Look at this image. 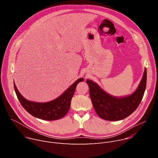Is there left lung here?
Instances as JSON below:
<instances>
[{
    "label": "left lung",
    "instance_id": "obj_1",
    "mask_svg": "<svg viewBox=\"0 0 158 158\" xmlns=\"http://www.w3.org/2000/svg\"><path fill=\"white\" fill-rule=\"evenodd\" d=\"M147 71L144 69L138 87L132 94L117 98L105 92L96 82L86 80L89 94L97 114L107 121H119L131 115L139 105L146 87Z\"/></svg>",
    "mask_w": 158,
    "mask_h": 158
}]
</instances>
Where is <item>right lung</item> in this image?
I'll list each match as a JSON object with an SVG mask.
<instances>
[{"instance_id":"1","label":"right lung","mask_w":158,"mask_h":158,"mask_svg":"<svg viewBox=\"0 0 158 158\" xmlns=\"http://www.w3.org/2000/svg\"><path fill=\"white\" fill-rule=\"evenodd\" d=\"M83 81V78L77 79L59 97L46 102L28 101L20 94L14 82V86L17 97L21 105L30 114L40 119L54 121L63 118L67 113L76 86L78 83Z\"/></svg>"}]
</instances>
